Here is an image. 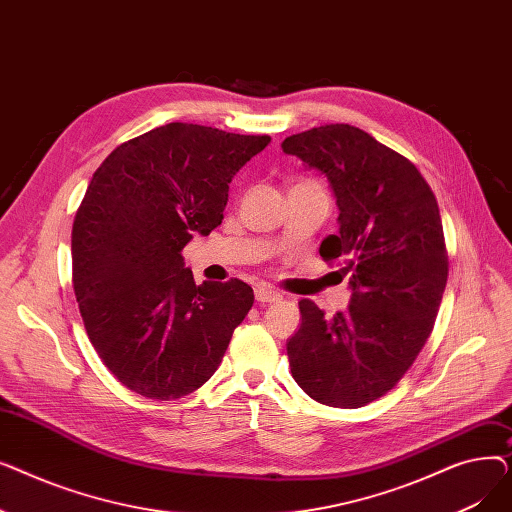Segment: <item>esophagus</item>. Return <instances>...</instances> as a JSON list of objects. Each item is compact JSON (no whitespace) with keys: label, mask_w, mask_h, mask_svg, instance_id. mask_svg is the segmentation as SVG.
Returning <instances> with one entry per match:
<instances>
[{"label":"esophagus","mask_w":512,"mask_h":512,"mask_svg":"<svg viewBox=\"0 0 512 512\" xmlns=\"http://www.w3.org/2000/svg\"><path fill=\"white\" fill-rule=\"evenodd\" d=\"M255 299L259 303H278V301H282V294L272 286L261 284V286L255 288Z\"/></svg>","instance_id":"34e87169"}]
</instances>
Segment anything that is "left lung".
I'll return each instance as SVG.
<instances>
[{"mask_svg": "<svg viewBox=\"0 0 512 512\" xmlns=\"http://www.w3.org/2000/svg\"><path fill=\"white\" fill-rule=\"evenodd\" d=\"M282 151L328 178L338 234L319 255L344 261L353 292L334 317L299 303L292 378L321 405L357 409L392 390L432 334L448 278L438 201L407 157L351 124L292 134Z\"/></svg>", "mask_w": 512, "mask_h": 512, "instance_id": "1", "label": "left lung"}]
</instances>
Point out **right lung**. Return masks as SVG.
<instances>
[{
  "instance_id": "obj_1",
  "label": "right lung",
  "mask_w": 512,
  "mask_h": 512,
  "mask_svg": "<svg viewBox=\"0 0 512 512\" xmlns=\"http://www.w3.org/2000/svg\"><path fill=\"white\" fill-rule=\"evenodd\" d=\"M172 122L105 157L72 226V284L103 365L147 398L201 388L253 307L240 280L195 284L182 249L224 220L228 184L270 145Z\"/></svg>"
}]
</instances>
